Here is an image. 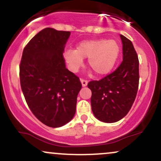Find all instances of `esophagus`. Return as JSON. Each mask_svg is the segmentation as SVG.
Masks as SVG:
<instances>
[{
  "label": "esophagus",
  "mask_w": 161,
  "mask_h": 161,
  "mask_svg": "<svg viewBox=\"0 0 161 161\" xmlns=\"http://www.w3.org/2000/svg\"><path fill=\"white\" fill-rule=\"evenodd\" d=\"M80 81H81V83H82V87H86L87 85H88V81L87 80H85V79H81Z\"/></svg>",
  "instance_id": "obj_1"
}]
</instances>
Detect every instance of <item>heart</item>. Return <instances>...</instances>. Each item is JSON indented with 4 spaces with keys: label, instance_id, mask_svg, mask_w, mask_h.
<instances>
[{
    "label": "heart",
    "instance_id": "heart-1",
    "mask_svg": "<svg viewBox=\"0 0 161 161\" xmlns=\"http://www.w3.org/2000/svg\"><path fill=\"white\" fill-rule=\"evenodd\" d=\"M119 53V46L115 40L104 38L84 41L75 49L64 52V58L73 72L82 66L83 59L98 75L108 74L115 66Z\"/></svg>",
    "mask_w": 161,
    "mask_h": 161
}]
</instances>
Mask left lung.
Returning a JSON list of instances; mask_svg holds the SVG:
<instances>
[{"instance_id":"1","label":"left lung","mask_w":161,"mask_h":161,"mask_svg":"<svg viewBox=\"0 0 161 161\" xmlns=\"http://www.w3.org/2000/svg\"><path fill=\"white\" fill-rule=\"evenodd\" d=\"M123 61L110 75L99 81L88 82L92 91L91 105L100 121L115 123L128 114L137 95L139 62L132 42L120 35Z\"/></svg>"}]
</instances>
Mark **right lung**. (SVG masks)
<instances>
[{"mask_svg": "<svg viewBox=\"0 0 161 161\" xmlns=\"http://www.w3.org/2000/svg\"><path fill=\"white\" fill-rule=\"evenodd\" d=\"M69 36L70 32L44 29L29 41L20 62V85L28 106L37 119L52 128L73 119L82 88L63 56Z\"/></svg>", "mask_w": 161, "mask_h": 161, "instance_id": "obj_1", "label": "right lung"}]
</instances>
